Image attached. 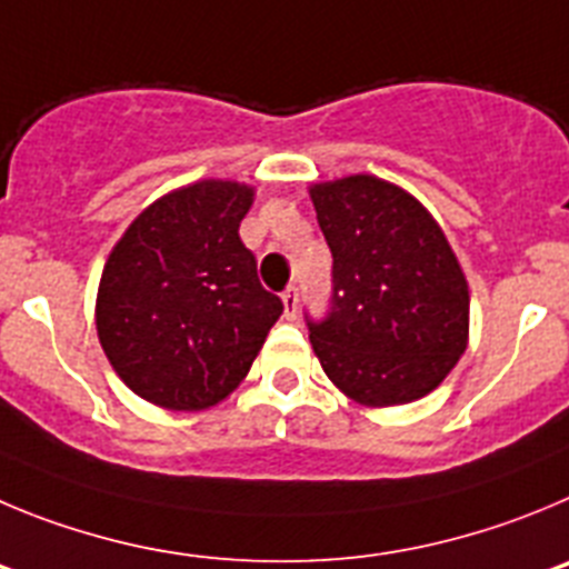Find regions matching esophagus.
Wrapping results in <instances>:
<instances>
[{"label": "esophagus", "instance_id": "1", "mask_svg": "<svg viewBox=\"0 0 569 569\" xmlns=\"http://www.w3.org/2000/svg\"><path fill=\"white\" fill-rule=\"evenodd\" d=\"M297 303H300L297 289H295V286H289V289L283 291V309H286V317H289V320H295V317H297Z\"/></svg>", "mask_w": 569, "mask_h": 569}]
</instances>
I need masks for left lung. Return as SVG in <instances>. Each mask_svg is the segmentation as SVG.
I'll return each instance as SVG.
<instances>
[{"label":"left lung","instance_id":"left-lung-1","mask_svg":"<svg viewBox=\"0 0 569 569\" xmlns=\"http://www.w3.org/2000/svg\"><path fill=\"white\" fill-rule=\"evenodd\" d=\"M309 196L335 258L329 315H306L322 371L360 406L431 393L468 346V280L445 232L382 178L315 183Z\"/></svg>","mask_w":569,"mask_h":569}]
</instances>
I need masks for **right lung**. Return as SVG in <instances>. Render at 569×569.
Returning a JSON list of instances; mask_svg holds the SVG:
<instances>
[{
  "instance_id": "add662e5",
  "label": "right lung",
  "mask_w": 569,
  "mask_h": 569,
  "mask_svg": "<svg viewBox=\"0 0 569 569\" xmlns=\"http://www.w3.org/2000/svg\"><path fill=\"white\" fill-rule=\"evenodd\" d=\"M252 196L247 183H189L150 203L112 247L96 329L110 366L147 402L218 406L283 315L238 234Z\"/></svg>"
}]
</instances>
